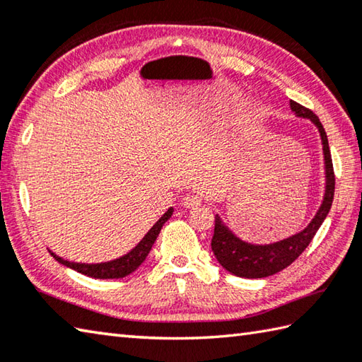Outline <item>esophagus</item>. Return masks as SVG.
Returning a JSON list of instances; mask_svg holds the SVG:
<instances>
[{"instance_id":"1","label":"esophagus","mask_w":362,"mask_h":362,"mask_svg":"<svg viewBox=\"0 0 362 362\" xmlns=\"http://www.w3.org/2000/svg\"><path fill=\"white\" fill-rule=\"evenodd\" d=\"M181 204H182L184 208H195V206H200L202 199H200L199 195H195V194H187V195L182 197Z\"/></svg>"}]
</instances>
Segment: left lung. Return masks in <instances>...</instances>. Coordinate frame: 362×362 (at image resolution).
<instances>
[{
    "label": "left lung",
    "mask_w": 362,
    "mask_h": 362,
    "mask_svg": "<svg viewBox=\"0 0 362 362\" xmlns=\"http://www.w3.org/2000/svg\"><path fill=\"white\" fill-rule=\"evenodd\" d=\"M290 107L291 110L295 112L296 117L309 118L313 124L318 127L320 135H322L326 167L325 199L317 216L313 217L308 228H304L301 233L287 238V240L268 245H255L241 241L240 238H236L227 227H225L221 217L216 216L214 236L213 240H211V247H213L217 262H219L225 269L230 271L231 274H235L238 277L262 279L276 274V272L287 268V266L295 262L310 244L313 236H315L320 228V225L323 223L331 209L334 189H336V176H334L328 135H326L317 115L309 110V108L303 107L295 100H290Z\"/></svg>",
    "instance_id": "left-lung-1"
}]
</instances>
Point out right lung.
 <instances>
[{
  "label": "right lung",
  "mask_w": 362,
  "mask_h": 362,
  "mask_svg": "<svg viewBox=\"0 0 362 362\" xmlns=\"http://www.w3.org/2000/svg\"><path fill=\"white\" fill-rule=\"evenodd\" d=\"M173 214V208H170L165 214H163L160 219L153 225V228L148 231L146 236L143 238V240L139 243V245H135V247L129 252L127 255L118 258V260H113V262H108V263H99V264H83V263H71V262H66L63 258L57 257L54 254H52L57 260L67 266V268H71L77 272H81V274L85 276H90L94 279H119V277H126L134 272L135 269L139 268V266L145 262L146 255L149 254V250H151L153 244L156 241V238L159 236L160 233V228L162 225L165 223L170 217Z\"/></svg>",
  "instance_id": "obj_1"
}]
</instances>
